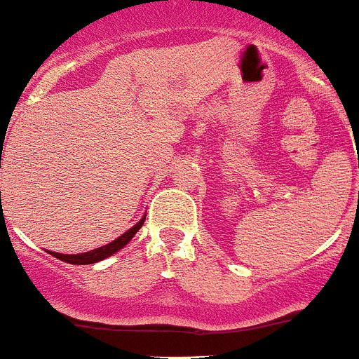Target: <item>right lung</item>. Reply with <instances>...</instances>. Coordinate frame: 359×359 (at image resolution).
I'll return each instance as SVG.
<instances>
[{
    "mask_svg": "<svg viewBox=\"0 0 359 359\" xmlns=\"http://www.w3.org/2000/svg\"><path fill=\"white\" fill-rule=\"evenodd\" d=\"M0 194H1V192H0ZM144 221H145V215L140 219V221H138V223L135 224V226L129 228L128 231H123L118 239L111 241L109 244H104V246L91 250V252L75 253V255H69V253H55V252H48V253H52L53 257H57L59 261L68 262V264H95V262L104 261V259L111 257L113 253L118 252V250H122L123 246H126V244H128L129 241L133 239V237H135L136 231L140 230L142 224H144Z\"/></svg>",
    "mask_w": 359,
    "mask_h": 359,
    "instance_id": "1",
    "label": "right lung"
}]
</instances>
